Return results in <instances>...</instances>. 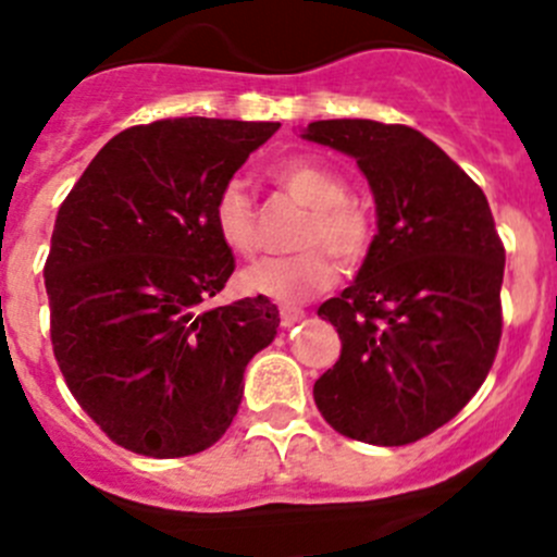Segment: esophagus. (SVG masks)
I'll use <instances>...</instances> for the list:
<instances>
[{
  "label": "esophagus",
  "mask_w": 557,
  "mask_h": 557,
  "mask_svg": "<svg viewBox=\"0 0 557 557\" xmlns=\"http://www.w3.org/2000/svg\"><path fill=\"white\" fill-rule=\"evenodd\" d=\"M278 318H282L284 329H289V325L300 323V320L306 318V312L304 309H298V306H282V309H278Z\"/></svg>",
  "instance_id": "1"
}]
</instances>
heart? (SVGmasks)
<instances>
[{
	"label": "heart",
	"mask_w": 557,
	"mask_h": 557,
	"mask_svg": "<svg viewBox=\"0 0 557 557\" xmlns=\"http://www.w3.org/2000/svg\"><path fill=\"white\" fill-rule=\"evenodd\" d=\"M273 176L295 201L312 209L298 239L306 251L248 264L239 273V287L278 304H300L336 284L339 264L331 250L348 268L364 262L375 239V223L359 201L348 198V182L323 162L293 157L278 162ZM212 226L228 251L239 257L257 251V212L243 178H228L215 193Z\"/></svg>",
	"instance_id": "heart-1"
}]
</instances>
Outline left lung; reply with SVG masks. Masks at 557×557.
Masks as SVG:
<instances>
[{"instance_id":"1","label":"left lung","mask_w":557,"mask_h":557,"mask_svg":"<svg viewBox=\"0 0 557 557\" xmlns=\"http://www.w3.org/2000/svg\"><path fill=\"white\" fill-rule=\"evenodd\" d=\"M304 137L354 157L379 215L356 282L318 309L342 354L314 381V403L342 436L411 445L450 422L492 370L503 239L481 187L411 126L314 121Z\"/></svg>"}]
</instances>
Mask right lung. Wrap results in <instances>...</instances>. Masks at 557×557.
<instances>
[{
  "label": "right lung",
  "mask_w": 557,
  "mask_h": 557,
  "mask_svg": "<svg viewBox=\"0 0 557 557\" xmlns=\"http://www.w3.org/2000/svg\"><path fill=\"white\" fill-rule=\"evenodd\" d=\"M278 124L168 119L124 129L60 203L44 278L71 395L132 453L182 458L226 433L278 309H203L234 273L212 226L223 182Z\"/></svg>",
  "instance_id": "add662e5"
}]
</instances>
